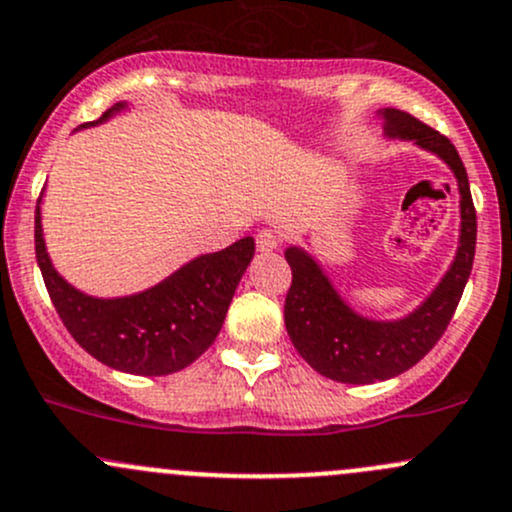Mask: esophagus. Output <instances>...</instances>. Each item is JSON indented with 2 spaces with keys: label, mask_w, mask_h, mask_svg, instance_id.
Segmentation results:
<instances>
[{
  "label": "esophagus",
  "mask_w": 512,
  "mask_h": 512,
  "mask_svg": "<svg viewBox=\"0 0 512 512\" xmlns=\"http://www.w3.org/2000/svg\"><path fill=\"white\" fill-rule=\"evenodd\" d=\"M256 246L261 254H271V251L281 246V236H278L276 229H261L256 234Z\"/></svg>",
  "instance_id": "esophagus-1"
}]
</instances>
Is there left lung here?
Instances as JSON below:
<instances>
[{
	"instance_id": "1",
	"label": "left lung",
	"mask_w": 512,
	"mask_h": 512,
	"mask_svg": "<svg viewBox=\"0 0 512 512\" xmlns=\"http://www.w3.org/2000/svg\"><path fill=\"white\" fill-rule=\"evenodd\" d=\"M377 115L382 118L387 138L414 142L453 172L461 197V229L449 271L424 303L397 320H374L357 313L308 251L288 246L286 261L293 271V283L283 308L286 330L295 350L315 372L342 384L384 382L414 367L449 328L476 256V209L466 167L456 147L449 138L402 110L382 108Z\"/></svg>"
}]
</instances>
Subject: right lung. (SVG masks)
<instances>
[{"label": "right lung", "instance_id": "obj_1", "mask_svg": "<svg viewBox=\"0 0 512 512\" xmlns=\"http://www.w3.org/2000/svg\"><path fill=\"white\" fill-rule=\"evenodd\" d=\"M123 110L128 103L120 100L81 128L105 123ZM34 244L46 291L73 340L103 365L140 377L179 372L207 352L256 251L254 239L244 236L226 249L192 258L145 291L96 298L73 288L51 263L41 226V199Z\"/></svg>", "mask_w": 512, "mask_h": 512}]
</instances>
